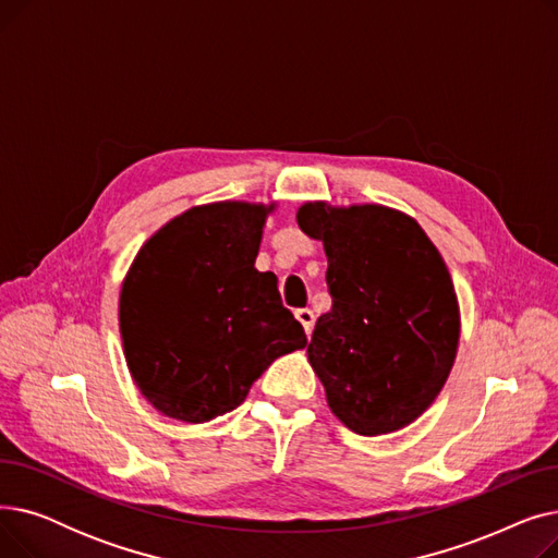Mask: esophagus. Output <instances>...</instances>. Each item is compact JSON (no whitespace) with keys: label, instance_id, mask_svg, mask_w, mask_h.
Listing matches in <instances>:
<instances>
[{"label":"esophagus","instance_id":"34e87169","mask_svg":"<svg viewBox=\"0 0 558 558\" xmlns=\"http://www.w3.org/2000/svg\"><path fill=\"white\" fill-rule=\"evenodd\" d=\"M296 318L301 320L305 332H307V337H310L312 330H314V312H312V310H299V312H296Z\"/></svg>","mask_w":558,"mask_h":558}]
</instances>
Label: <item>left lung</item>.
Masks as SVG:
<instances>
[{
    "label": "left lung",
    "mask_w": 558,
    "mask_h": 558,
    "mask_svg": "<svg viewBox=\"0 0 558 558\" xmlns=\"http://www.w3.org/2000/svg\"><path fill=\"white\" fill-rule=\"evenodd\" d=\"M296 221L328 255L332 310L307 357L332 414L355 434L414 423L444 389L459 343V303L441 253L416 219L385 205L305 203Z\"/></svg>",
    "instance_id": "left-lung-1"
}]
</instances>
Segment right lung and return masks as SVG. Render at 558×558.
Returning <instances> with one entry per match:
<instances>
[{
	"label": "right lung",
	"mask_w": 558,
	"mask_h": 558,
	"mask_svg": "<svg viewBox=\"0 0 558 558\" xmlns=\"http://www.w3.org/2000/svg\"><path fill=\"white\" fill-rule=\"evenodd\" d=\"M274 208L198 205L137 251L120 294V332L133 383L160 414L183 423L223 416L274 360L307 345L278 278L255 269Z\"/></svg>",
	"instance_id": "add662e5"
}]
</instances>
